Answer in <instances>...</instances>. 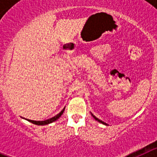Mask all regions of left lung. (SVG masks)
I'll return each mask as SVG.
<instances>
[{"mask_svg": "<svg viewBox=\"0 0 157 157\" xmlns=\"http://www.w3.org/2000/svg\"><path fill=\"white\" fill-rule=\"evenodd\" d=\"M92 116H93V117H94V119H95L96 120H98V121L99 122V123H103V124H105V125H107L106 123H104V122H103V121H101V120H100L99 119H98V118H97V117H95V116H94V115H93V114H92Z\"/></svg>", "mask_w": 157, "mask_h": 157, "instance_id": "left-lung-1", "label": "left lung"}]
</instances>
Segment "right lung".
Returning <instances> with one entry per match:
<instances>
[{"mask_svg":"<svg viewBox=\"0 0 157 157\" xmlns=\"http://www.w3.org/2000/svg\"><path fill=\"white\" fill-rule=\"evenodd\" d=\"M64 109H63V110L61 111V112H59V114H57L56 116H55L54 117L51 118V119H49V120H44V121H34V120H27L29 122H30V123H34V124H35V125H46V124H48V123H52V122L56 121V120H58L60 116H61V115L63 114V112H64Z\"/></svg>","mask_w":157,"mask_h":157,"instance_id":"1","label":"right lung"}]
</instances>
